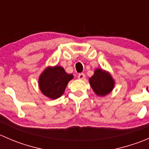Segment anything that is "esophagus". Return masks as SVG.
Wrapping results in <instances>:
<instances>
[{"label":"esophagus","instance_id":"1","mask_svg":"<svg viewBox=\"0 0 149 149\" xmlns=\"http://www.w3.org/2000/svg\"><path fill=\"white\" fill-rule=\"evenodd\" d=\"M78 78H79V79H81V80H84V79H85V75L84 73H79L78 75Z\"/></svg>","mask_w":149,"mask_h":149}]
</instances>
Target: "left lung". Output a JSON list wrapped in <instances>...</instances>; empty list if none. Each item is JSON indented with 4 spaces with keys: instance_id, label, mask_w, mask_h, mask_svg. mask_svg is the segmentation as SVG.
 I'll list each match as a JSON object with an SVG mask.
<instances>
[{
    "instance_id": "1",
    "label": "left lung",
    "mask_w": 149,
    "mask_h": 149,
    "mask_svg": "<svg viewBox=\"0 0 149 149\" xmlns=\"http://www.w3.org/2000/svg\"><path fill=\"white\" fill-rule=\"evenodd\" d=\"M93 91L99 97H104L109 94L115 87V80L109 72L101 68L94 70V75L88 79Z\"/></svg>"
}]
</instances>
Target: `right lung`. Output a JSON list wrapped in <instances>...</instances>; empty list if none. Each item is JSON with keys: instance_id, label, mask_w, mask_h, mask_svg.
Returning a JSON list of instances; mask_svg holds the SVG:
<instances>
[{"instance_id": "1", "label": "right lung", "mask_w": 149, "mask_h": 149, "mask_svg": "<svg viewBox=\"0 0 149 149\" xmlns=\"http://www.w3.org/2000/svg\"><path fill=\"white\" fill-rule=\"evenodd\" d=\"M73 79V75L66 73L62 66H47L39 77V88L43 95L56 100L63 94L68 84Z\"/></svg>"}]
</instances>
